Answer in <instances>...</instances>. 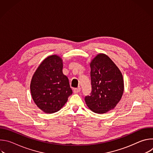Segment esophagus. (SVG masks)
<instances>
[{"label": "esophagus", "instance_id": "esophagus-1", "mask_svg": "<svg viewBox=\"0 0 153 153\" xmlns=\"http://www.w3.org/2000/svg\"><path fill=\"white\" fill-rule=\"evenodd\" d=\"M80 91H81V88H80V87H79V88H75V89L74 90V93H79Z\"/></svg>", "mask_w": 153, "mask_h": 153}]
</instances>
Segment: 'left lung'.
<instances>
[{
	"label": "left lung",
	"instance_id": "left-lung-1",
	"mask_svg": "<svg viewBox=\"0 0 153 153\" xmlns=\"http://www.w3.org/2000/svg\"><path fill=\"white\" fill-rule=\"evenodd\" d=\"M90 67L92 91L85 101L92 111L103 114L120 100L124 90L123 76L113 60L103 53L91 61Z\"/></svg>",
	"mask_w": 153,
	"mask_h": 153
}]
</instances>
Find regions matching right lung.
I'll list each match as a JSON object with an SVG mask.
<instances>
[{
	"mask_svg": "<svg viewBox=\"0 0 153 153\" xmlns=\"http://www.w3.org/2000/svg\"><path fill=\"white\" fill-rule=\"evenodd\" d=\"M63 60L57 55L43 60L34 72L30 83L32 98L45 113H54L64 106L73 91L69 80L62 72Z\"/></svg>",
	"mask_w": 153,
	"mask_h": 153,
	"instance_id": "obj_1",
	"label": "right lung"
}]
</instances>
